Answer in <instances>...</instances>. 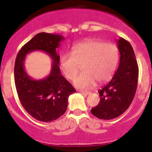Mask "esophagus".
<instances>
[{
    "mask_svg": "<svg viewBox=\"0 0 152 152\" xmlns=\"http://www.w3.org/2000/svg\"><path fill=\"white\" fill-rule=\"evenodd\" d=\"M80 92L82 93L84 95H85V96H88V95L91 94V92H90V91H80Z\"/></svg>",
    "mask_w": 152,
    "mask_h": 152,
    "instance_id": "obj_1",
    "label": "esophagus"
}]
</instances>
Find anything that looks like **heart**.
Returning a JSON list of instances; mask_svg holds the SVG:
<instances>
[{"label":"heart","mask_w":152,"mask_h":152,"mask_svg":"<svg viewBox=\"0 0 152 152\" xmlns=\"http://www.w3.org/2000/svg\"><path fill=\"white\" fill-rule=\"evenodd\" d=\"M119 52L117 45L102 40L89 39L72 48V54L60 58L59 68L68 80H72L82 65L83 72L74 81L80 89H89L96 84L107 82L116 72Z\"/></svg>","instance_id":"b5f03b06"}]
</instances>
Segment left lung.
<instances>
[{"mask_svg": "<svg viewBox=\"0 0 152 152\" xmlns=\"http://www.w3.org/2000/svg\"><path fill=\"white\" fill-rule=\"evenodd\" d=\"M120 53L119 64L112 80L98 91L100 103L91 109V113L101 119H113L123 113L129 107L138 84L139 67L135 52L127 40L117 41Z\"/></svg>", "mask_w": 152, "mask_h": 152, "instance_id": "1", "label": "left lung"}]
</instances>
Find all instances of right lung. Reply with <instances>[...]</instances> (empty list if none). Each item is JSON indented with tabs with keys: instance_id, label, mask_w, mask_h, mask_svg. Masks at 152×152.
Returning a JSON list of instances; mask_svg holds the SVG:
<instances>
[{
	"instance_id": "right-lung-1",
	"label": "right lung",
	"mask_w": 152,
	"mask_h": 152,
	"mask_svg": "<svg viewBox=\"0 0 152 152\" xmlns=\"http://www.w3.org/2000/svg\"><path fill=\"white\" fill-rule=\"evenodd\" d=\"M63 39L60 35L38 33L21 48L16 58L14 80L19 99L26 112L39 121L49 123L62 116L68 96L76 91L61 75L58 66L60 57L56 49ZM33 50H43L53 60L50 75L41 80L31 79L24 69L26 56Z\"/></svg>"
}]
</instances>
